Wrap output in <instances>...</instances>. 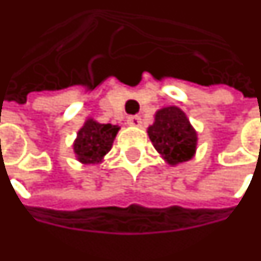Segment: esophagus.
Instances as JSON below:
<instances>
[{
	"instance_id": "obj_1",
	"label": "esophagus",
	"mask_w": 261,
	"mask_h": 261,
	"mask_svg": "<svg viewBox=\"0 0 261 261\" xmlns=\"http://www.w3.org/2000/svg\"><path fill=\"white\" fill-rule=\"evenodd\" d=\"M127 123L130 125H134V127H138V125L141 124V118L138 117V116H130V117L127 118Z\"/></svg>"
}]
</instances>
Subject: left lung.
I'll return each mask as SVG.
<instances>
[{"label": "left lung", "instance_id": "obj_1", "mask_svg": "<svg viewBox=\"0 0 261 261\" xmlns=\"http://www.w3.org/2000/svg\"><path fill=\"white\" fill-rule=\"evenodd\" d=\"M148 136L155 149L169 165L189 161L196 149V131L181 109L171 106L158 110Z\"/></svg>", "mask_w": 261, "mask_h": 261}]
</instances>
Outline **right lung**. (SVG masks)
I'll list each match as a JSON object with an SVG mask.
<instances>
[{
	"label": "right lung",
	"mask_w": 261,
	"mask_h": 261,
	"mask_svg": "<svg viewBox=\"0 0 261 261\" xmlns=\"http://www.w3.org/2000/svg\"><path fill=\"white\" fill-rule=\"evenodd\" d=\"M120 127L113 124H100L89 118L77 133L73 149L77 160L83 164H99L103 156L112 149L113 141Z\"/></svg>",
	"instance_id": "1"
}]
</instances>
